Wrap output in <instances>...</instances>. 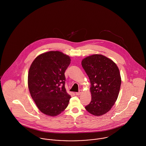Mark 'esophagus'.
<instances>
[{
    "label": "esophagus",
    "mask_w": 146,
    "mask_h": 146,
    "mask_svg": "<svg viewBox=\"0 0 146 146\" xmlns=\"http://www.w3.org/2000/svg\"><path fill=\"white\" fill-rule=\"evenodd\" d=\"M82 93V90H80L78 92H76V96H79V95H80Z\"/></svg>",
    "instance_id": "1"
}]
</instances>
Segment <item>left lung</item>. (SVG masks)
I'll use <instances>...</instances> for the list:
<instances>
[{
	"instance_id": "obj_1",
	"label": "left lung",
	"mask_w": 146,
	"mask_h": 146,
	"mask_svg": "<svg viewBox=\"0 0 146 146\" xmlns=\"http://www.w3.org/2000/svg\"><path fill=\"white\" fill-rule=\"evenodd\" d=\"M82 64L91 84L92 100L85 109L94 116L103 115L111 109L119 96L121 83L119 68L101 54L85 58Z\"/></svg>"
}]
</instances>
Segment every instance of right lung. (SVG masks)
I'll list each match as a JSON object with an SVG mask.
<instances>
[{
  "instance_id": "right-lung-1",
  "label": "right lung",
  "mask_w": 146,
  "mask_h": 146,
  "mask_svg": "<svg viewBox=\"0 0 146 146\" xmlns=\"http://www.w3.org/2000/svg\"><path fill=\"white\" fill-rule=\"evenodd\" d=\"M71 62L68 56L50 51L38 56L28 74L31 96L43 113L55 116L67 107L71 98L65 89L64 72Z\"/></svg>"
}]
</instances>
